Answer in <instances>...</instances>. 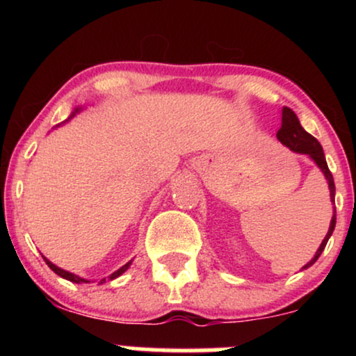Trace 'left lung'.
Masks as SVG:
<instances>
[{"instance_id":"8db88e82","label":"left lung","mask_w":356,"mask_h":356,"mask_svg":"<svg viewBox=\"0 0 356 356\" xmlns=\"http://www.w3.org/2000/svg\"><path fill=\"white\" fill-rule=\"evenodd\" d=\"M281 120H283V122H281V127H280V130H277L276 137L280 138L281 144L289 147L293 152L309 155V157H312L313 161L316 162V165L320 167L321 172L325 174L326 181H328L330 197H332V202L334 204V181H333L332 172H330V169H328V164H326V159H325V154H323V147L320 145V142H318L316 138L312 136V134H308L303 129V127H301L300 120H298V117H296V113L293 112L291 108H288V107L283 108V118H281ZM334 224H337V211H333V218H332V224H330L328 234L325 236V239H323L321 246L316 251V254H314L313 259L309 261L308 264H305L303 269L312 266L314 261L320 257L323 249H325V246H326V243H328L330 236L333 234Z\"/></svg>"}]
</instances>
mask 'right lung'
I'll return each instance as SVG.
<instances>
[{"label":"right lung","instance_id":"obj_1","mask_svg":"<svg viewBox=\"0 0 356 356\" xmlns=\"http://www.w3.org/2000/svg\"><path fill=\"white\" fill-rule=\"evenodd\" d=\"M73 115H75V113H73ZM73 115H72V117H73ZM43 259H44V263H47V264H48V268H50L53 273H56V275H58V276H61V277H65V280L72 281V283H79V284H80V283H88V281H85V280H83V277H79V276L72 275V273L65 271V269H60L58 266H55V264H53V263H50V261H48V259H47V257H43ZM129 266H130V263H127V264H125V266H122L120 269H117V271H115V273H112V275H110V276H108V280H115V277H118V276H120V275H122V273H125V271H127V269H129ZM104 281H105V280H102V281H100V283H104Z\"/></svg>","mask_w":356,"mask_h":356}]
</instances>
